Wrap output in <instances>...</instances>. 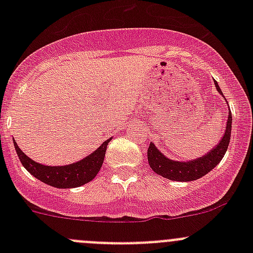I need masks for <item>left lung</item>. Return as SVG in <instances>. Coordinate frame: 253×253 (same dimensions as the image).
I'll list each match as a JSON object with an SVG mask.
<instances>
[{
	"label": "left lung",
	"mask_w": 253,
	"mask_h": 253,
	"mask_svg": "<svg viewBox=\"0 0 253 253\" xmlns=\"http://www.w3.org/2000/svg\"><path fill=\"white\" fill-rule=\"evenodd\" d=\"M216 86V90L223 95L218 83L214 81ZM231 111L229 109L228 121H226L225 133L221 137L218 144L211 148V152L207 153L203 157L197 158V159L188 160V162H178V160H172L170 158L165 157L159 149L154 145V143H150L148 148V163L152 168L153 171L157 172L158 175L163 176L165 178H169L172 181H181V182H188V181L197 180L208 174L211 170H213L216 165L220 163L223 157L225 155L226 149H228L229 142H230L231 136Z\"/></svg>",
	"instance_id": "1"
}]
</instances>
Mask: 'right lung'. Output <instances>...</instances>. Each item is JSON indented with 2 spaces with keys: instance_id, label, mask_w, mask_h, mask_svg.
Here are the masks:
<instances>
[{
  "instance_id": "obj_1",
  "label": "right lung",
  "mask_w": 253,
  "mask_h": 253,
  "mask_svg": "<svg viewBox=\"0 0 253 253\" xmlns=\"http://www.w3.org/2000/svg\"><path fill=\"white\" fill-rule=\"evenodd\" d=\"M110 141L111 138H109L88 157L73 164L65 165V167H47V165L34 162L20 150L16 141L13 142V144L22 165L34 177L52 187L75 188L85 185L98 175L104 163V158H105L106 147Z\"/></svg>"
}]
</instances>
